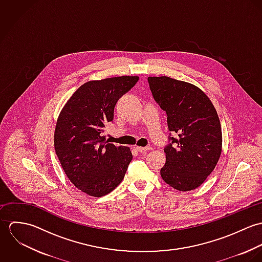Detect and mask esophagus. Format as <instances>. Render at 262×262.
Returning <instances> with one entry per match:
<instances>
[{
	"label": "esophagus",
	"mask_w": 262,
	"mask_h": 262,
	"mask_svg": "<svg viewBox=\"0 0 262 262\" xmlns=\"http://www.w3.org/2000/svg\"><path fill=\"white\" fill-rule=\"evenodd\" d=\"M135 149L137 150L138 152H145V151H148L151 149L150 146H146V147H140V146H136Z\"/></svg>",
	"instance_id": "esophagus-1"
}]
</instances>
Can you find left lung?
Segmentation results:
<instances>
[{
  "instance_id": "obj_1",
  "label": "left lung",
  "mask_w": 262,
  "mask_h": 262,
  "mask_svg": "<svg viewBox=\"0 0 262 262\" xmlns=\"http://www.w3.org/2000/svg\"><path fill=\"white\" fill-rule=\"evenodd\" d=\"M147 80L153 99L166 113L170 131L161 178L178 190L194 189L211 174L221 155L217 111L205 93L191 83L168 76H149Z\"/></svg>"
}]
</instances>
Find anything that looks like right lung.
I'll return each mask as SVG.
<instances>
[{
  "label": "right lung",
  "mask_w": 262,
  "mask_h": 262,
  "mask_svg": "<svg viewBox=\"0 0 262 262\" xmlns=\"http://www.w3.org/2000/svg\"><path fill=\"white\" fill-rule=\"evenodd\" d=\"M138 76L93 80L79 86L60 113L54 148L75 187L103 196L122 182L133 156L129 147L104 142L105 124L113 122L118 100L138 81Z\"/></svg>",
  "instance_id": "right-lung-1"
}]
</instances>
